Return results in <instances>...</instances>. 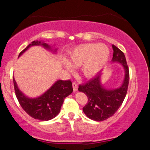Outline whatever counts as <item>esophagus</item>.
I'll return each instance as SVG.
<instances>
[{
    "label": "esophagus",
    "mask_w": 150,
    "mask_h": 150,
    "mask_svg": "<svg viewBox=\"0 0 150 150\" xmlns=\"http://www.w3.org/2000/svg\"><path fill=\"white\" fill-rule=\"evenodd\" d=\"M72 88H73L74 92H76L77 90H78V85H77V83H75V82H73V83H72Z\"/></svg>",
    "instance_id": "obj_1"
}]
</instances>
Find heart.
Instances as JSON below:
<instances>
[{
    "instance_id": "1",
    "label": "heart",
    "mask_w": 150,
    "mask_h": 150,
    "mask_svg": "<svg viewBox=\"0 0 150 150\" xmlns=\"http://www.w3.org/2000/svg\"><path fill=\"white\" fill-rule=\"evenodd\" d=\"M110 51L102 43H87L78 46L69 53V62L65 60L64 67L72 71V66H83L82 72L85 78L95 76L109 60Z\"/></svg>"
}]
</instances>
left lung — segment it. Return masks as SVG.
Instances as JSON below:
<instances>
[{
	"instance_id": "8db88e82",
	"label": "left lung",
	"mask_w": 150,
	"mask_h": 150,
	"mask_svg": "<svg viewBox=\"0 0 150 150\" xmlns=\"http://www.w3.org/2000/svg\"><path fill=\"white\" fill-rule=\"evenodd\" d=\"M112 62L121 63L125 70V79L120 88L107 90L100 82L101 75H96L86 83L79 85V91L88 97V103L83 107L84 113L95 121H103L112 116L122 104L127 92L129 80V67L122 51L112 45Z\"/></svg>"
}]
</instances>
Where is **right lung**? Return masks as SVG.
Masks as SVG:
<instances>
[{
    "mask_svg": "<svg viewBox=\"0 0 150 150\" xmlns=\"http://www.w3.org/2000/svg\"><path fill=\"white\" fill-rule=\"evenodd\" d=\"M42 45L46 49L51 50L48 44L38 40H34L29 44L19 54L21 56L30 47ZM55 49V52H56ZM13 84L16 95L20 105L26 112L34 119L47 121L55 117L59 114L64 100L72 93V82L68 80H57L45 93L36 98H30L24 95L18 88L13 78Z\"/></svg>",
    "mask_w": 150,
    "mask_h": 150,
    "instance_id": "right-lung-1",
    "label": "right lung"
}]
</instances>
